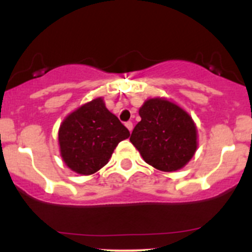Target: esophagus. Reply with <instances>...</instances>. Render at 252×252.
<instances>
[{"mask_svg": "<svg viewBox=\"0 0 252 252\" xmlns=\"http://www.w3.org/2000/svg\"><path fill=\"white\" fill-rule=\"evenodd\" d=\"M126 126L128 128V130L131 133V130H133V123H131V122H126Z\"/></svg>", "mask_w": 252, "mask_h": 252, "instance_id": "34e87169", "label": "esophagus"}]
</instances>
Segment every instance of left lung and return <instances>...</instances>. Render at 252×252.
I'll return each mask as SVG.
<instances>
[{"label": "left lung", "instance_id": "left-lung-1", "mask_svg": "<svg viewBox=\"0 0 252 252\" xmlns=\"http://www.w3.org/2000/svg\"><path fill=\"white\" fill-rule=\"evenodd\" d=\"M141 121L133 129L130 141L150 166L163 172L184 167L196 151V126L179 106L151 98L139 111Z\"/></svg>", "mask_w": 252, "mask_h": 252}]
</instances>
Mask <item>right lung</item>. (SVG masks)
Listing matches in <instances>:
<instances>
[{
	"label": "right lung",
	"instance_id": "right-lung-1",
	"mask_svg": "<svg viewBox=\"0 0 252 252\" xmlns=\"http://www.w3.org/2000/svg\"><path fill=\"white\" fill-rule=\"evenodd\" d=\"M129 135L102 98H95L63 121L58 141L64 163L79 174L89 175L107 164L117 145Z\"/></svg>",
	"mask_w": 252,
	"mask_h": 252
}]
</instances>
